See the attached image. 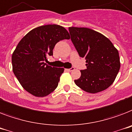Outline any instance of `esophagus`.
Masks as SVG:
<instances>
[{
	"label": "esophagus",
	"instance_id": "34e87169",
	"mask_svg": "<svg viewBox=\"0 0 132 132\" xmlns=\"http://www.w3.org/2000/svg\"><path fill=\"white\" fill-rule=\"evenodd\" d=\"M66 70H67V71H69V72H70V71H72L74 70V67H71L70 69H66Z\"/></svg>",
	"mask_w": 132,
	"mask_h": 132
}]
</instances>
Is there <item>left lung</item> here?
<instances>
[{
	"label": "left lung",
	"mask_w": 132,
	"mask_h": 132,
	"mask_svg": "<svg viewBox=\"0 0 132 132\" xmlns=\"http://www.w3.org/2000/svg\"><path fill=\"white\" fill-rule=\"evenodd\" d=\"M71 39L80 56L85 58L86 69L74 82L81 89L96 93L108 88L120 69L117 49L109 39L95 30L84 27H69Z\"/></svg>",
	"instance_id": "1"
}]
</instances>
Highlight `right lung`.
<instances>
[{"label": "right lung", "mask_w": 132, "mask_h": 132, "mask_svg": "<svg viewBox=\"0 0 132 132\" xmlns=\"http://www.w3.org/2000/svg\"><path fill=\"white\" fill-rule=\"evenodd\" d=\"M69 39L64 27L48 24L32 29L20 40L12 54L13 71L27 92L42 97L56 88L64 68L51 67L45 61L53 55L57 42Z\"/></svg>", "instance_id": "obj_1"}]
</instances>
